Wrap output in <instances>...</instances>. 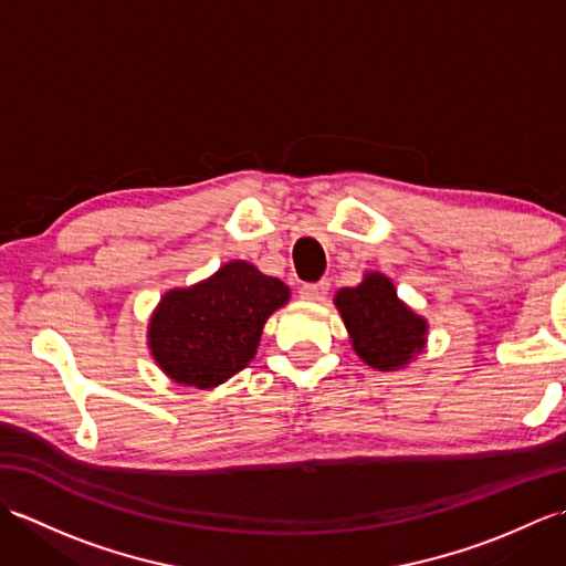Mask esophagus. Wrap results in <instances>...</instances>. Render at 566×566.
<instances>
[{"label":"esophagus","mask_w":566,"mask_h":566,"mask_svg":"<svg viewBox=\"0 0 566 566\" xmlns=\"http://www.w3.org/2000/svg\"><path fill=\"white\" fill-rule=\"evenodd\" d=\"M328 290H331V284L326 280H321V282L304 284L298 294H302V298H306V302H323V298L328 296Z\"/></svg>","instance_id":"esophagus-1"}]
</instances>
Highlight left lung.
<instances>
[{
  "instance_id": "8db88e82",
  "label": "left lung",
  "mask_w": 566,
  "mask_h": 566,
  "mask_svg": "<svg viewBox=\"0 0 566 566\" xmlns=\"http://www.w3.org/2000/svg\"><path fill=\"white\" fill-rule=\"evenodd\" d=\"M335 306L350 333L353 350L369 367L394 371L423 353L428 321L396 296L389 276L367 272L357 286L335 294Z\"/></svg>"
}]
</instances>
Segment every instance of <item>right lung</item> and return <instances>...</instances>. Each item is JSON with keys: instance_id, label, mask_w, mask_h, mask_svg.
I'll list each match as a JSON object with an SVG mask.
<instances>
[{"instance_id": "1", "label": "right lung", "mask_w": 566, "mask_h": 566, "mask_svg": "<svg viewBox=\"0 0 566 566\" xmlns=\"http://www.w3.org/2000/svg\"><path fill=\"white\" fill-rule=\"evenodd\" d=\"M290 286L233 260L187 290H170L148 326L150 355L185 387L213 389L248 367L264 323L290 302Z\"/></svg>"}]
</instances>
